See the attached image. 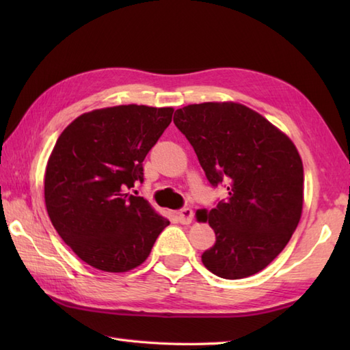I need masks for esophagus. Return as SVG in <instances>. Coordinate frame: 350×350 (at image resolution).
Returning <instances> with one entry per match:
<instances>
[{"instance_id":"esophagus-1","label":"esophagus","mask_w":350,"mask_h":350,"mask_svg":"<svg viewBox=\"0 0 350 350\" xmlns=\"http://www.w3.org/2000/svg\"><path fill=\"white\" fill-rule=\"evenodd\" d=\"M192 217H194V212L189 207H183L180 212H177V218H179L182 224H191Z\"/></svg>"}]
</instances>
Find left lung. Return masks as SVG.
<instances>
[{"instance_id": "obj_1", "label": "left lung", "mask_w": 350, "mask_h": 350, "mask_svg": "<svg viewBox=\"0 0 350 350\" xmlns=\"http://www.w3.org/2000/svg\"><path fill=\"white\" fill-rule=\"evenodd\" d=\"M174 124L213 187L228 185L226 202L196 213L217 236L203 252V265L227 280L263 271L284 250L302 215L298 148L262 114L237 102L192 103L176 111Z\"/></svg>"}]
</instances>
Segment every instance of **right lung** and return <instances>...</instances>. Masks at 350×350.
Here are the masks:
<instances>
[{"instance_id":"add662e5","label":"right lung","mask_w":350,"mask_h":350,"mask_svg":"<svg viewBox=\"0 0 350 350\" xmlns=\"http://www.w3.org/2000/svg\"><path fill=\"white\" fill-rule=\"evenodd\" d=\"M173 108L117 105L77 117L52 148L44 204L52 226L75 254L103 272L146 262L170 221L143 197V161L173 117Z\"/></svg>"}]
</instances>
